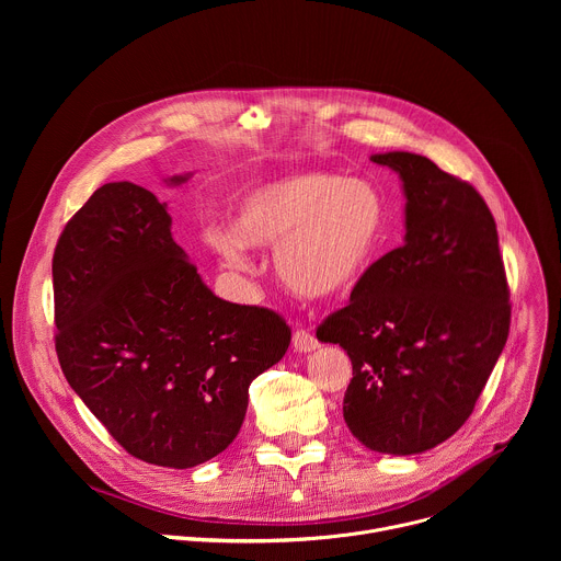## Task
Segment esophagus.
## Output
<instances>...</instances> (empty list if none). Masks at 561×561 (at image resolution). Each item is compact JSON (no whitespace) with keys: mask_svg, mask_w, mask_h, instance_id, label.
Listing matches in <instances>:
<instances>
[{"mask_svg":"<svg viewBox=\"0 0 561 561\" xmlns=\"http://www.w3.org/2000/svg\"><path fill=\"white\" fill-rule=\"evenodd\" d=\"M293 346H295V351H299V353H310V351H314V348L319 346V342H317V337H314L312 333H308V331H304V329H297V331L293 333Z\"/></svg>","mask_w":561,"mask_h":561,"instance_id":"34e87169","label":"esophagus"}]
</instances>
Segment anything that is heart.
I'll return each instance as SVG.
<instances>
[{
    "instance_id": "heart-1",
    "label": "heart",
    "mask_w": 561,
    "mask_h": 561,
    "mask_svg": "<svg viewBox=\"0 0 561 561\" xmlns=\"http://www.w3.org/2000/svg\"><path fill=\"white\" fill-rule=\"evenodd\" d=\"M386 199L368 180L308 171L247 191L232 228L210 226L204 242L234 271H249V247H275L282 282L304 297L353 288L377 260Z\"/></svg>"
}]
</instances>
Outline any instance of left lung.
I'll return each mask as SVG.
<instances>
[{"label": "left lung", "instance_id": "left-lung-1", "mask_svg": "<svg viewBox=\"0 0 561 561\" xmlns=\"http://www.w3.org/2000/svg\"><path fill=\"white\" fill-rule=\"evenodd\" d=\"M407 193V242L317 327L353 362L344 420L370 450L415 455L470 417L511 329L491 208L472 184L415 152L373 154Z\"/></svg>", "mask_w": 561, "mask_h": 561}]
</instances>
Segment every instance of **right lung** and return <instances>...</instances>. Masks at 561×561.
<instances>
[{
    "label": "right lung",
    "instance_id": "right-lung-1",
    "mask_svg": "<svg viewBox=\"0 0 561 561\" xmlns=\"http://www.w3.org/2000/svg\"><path fill=\"white\" fill-rule=\"evenodd\" d=\"M53 293L64 377L126 453L154 466L219 455L242 428L251 381L290 344L279 312L210 293L167 204L130 182L104 184L68 219Z\"/></svg>",
    "mask_w": 561,
    "mask_h": 561
}]
</instances>
